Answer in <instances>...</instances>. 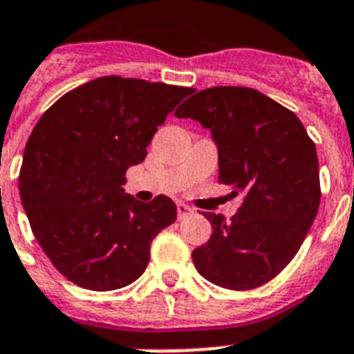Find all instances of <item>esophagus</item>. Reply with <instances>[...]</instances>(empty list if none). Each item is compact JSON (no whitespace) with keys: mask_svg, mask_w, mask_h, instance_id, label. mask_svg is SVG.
Masks as SVG:
<instances>
[{"mask_svg":"<svg viewBox=\"0 0 354 354\" xmlns=\"http://www.w3.org/2000/svg\"><path fill=\"white\" fill-rule=\"evenodd\" d=\"M176 209H178V218H185V216L193 213V207H189L187 204H182V202L176 205Z\"/></svg>","mask_w":354,"mask_h":354,"instance_id":"esophagus-1","label":"esophagus"}]
</instances>
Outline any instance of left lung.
<instances>
[{
    "label": "left lung",
    "mask_w": 354,
    "mask_h": 354,
    "mask_svg": "<svg viewBox=\"0 0 354 354\" xmlns=\"http://www.w3.org/2000/svg\"><path fill=\"white\" fill-rule=\"evenodd\" d=\"M196 91V90H194ZM209 128L218 182L244 194L232 221L207 213L213 233L193 252L198 274L230 290L268 283L290 263L319 207L316 147L288 108L261 91L215 86L174 112Z\"/></svg>",
    "instance_id": "1"
}]
</instances>
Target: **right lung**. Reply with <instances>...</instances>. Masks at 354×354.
Instances as JSON below:
<instances>
[{"mask_svg": "<svg viewBox=\"0 0 354 354\" xmlns=\"http://www.w3.org/2000/svg\"><path fill=\"white\" fill-rule=\"evenodd\" d=\"M191 91L110 75L68 91L36 122L19 196L36 241L66 279L106 292L145 272L150 242L176 221V205L165 194L145 204L122 185Z\"/></svg>", "mask_w": 354, "mask_h": 354, "instance_id": "1", "label": "right lung"}]
</instances>
